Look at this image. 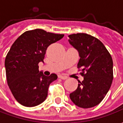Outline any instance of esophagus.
I'll list each match as a JSON object with an SVG mask.
<instances>
[{
  "mask_svg": "<svg viewBox=\"0 0 123 123\" xmlns=\"http://www.w3.org/2000/svg\"><path fill=\"white\" fill-rule=\"evenodd\" d=\"M58 77L60 79H67V77H66V76H64V75H59Z\"/></svg>",
  "mask_w": 123,
  "mask_h": 123,
  "instance_id": "obj_1",
  "label": "esophagus"
}]
</instances>
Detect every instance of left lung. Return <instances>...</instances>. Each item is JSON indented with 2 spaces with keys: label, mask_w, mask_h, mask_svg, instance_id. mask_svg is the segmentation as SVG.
Here are the masks:
<instances>
[{
  "label": "left lung",
  "mask_w": 123,
  "mask_h": 123,
  "mask_svg": "<svg viewBox=\"0 0 123 123\" xmlns=\"http://www.w3.org/2000/svg\"><path fill=\"white\" fill-rule=\"evenodd\" d=\"M68 37L70 44L78 51L80 59L77 67L82 68L83 76L82 82H79L70 98L79 107H93L102 101L111 87L112 58L103 44L93 36L77 33Z\"/></svg>",
  "instance_id": "obj_1"
}]
</instances>
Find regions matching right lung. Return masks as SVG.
<instances>
[{
    "label": "right lung",
    "instance_id": "1",
    "mask_svg": "<svg viewBox=\"0 0 123 123\" xmlns=\"http://www.w3.org/2000/svg\"><path fill=\"white\" fill-rule=\"evenodd\" d=\"M64 36L37 29L25 32L12 44L5 61L6 77L13 97L21 105L35 107L46 100L49 85L57 76H45L39 71L38 64L44 63L48 46Z\"/></svg>",
    "mask_w": 123,
    "mask_h": 123
}]
</instances>
